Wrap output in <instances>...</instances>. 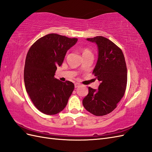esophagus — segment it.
Returning <instances> with one entry per match:
<instances>
[{
  "label": "esophagus",
  "instance_id": "34e87169",
  "mask_svg": "<svg viewBox=\"0 0 152 152\" xmlns=\"http://www.w3.org/2000/svg\"><path fill=\"white\" fill-rule=\"evenodd\" d=\"M80 86V84L79 83H75V88L78 87V86Z\"/></svg>",
  "mask_w": 152,
  "mask_h": 152
}]
</instances>
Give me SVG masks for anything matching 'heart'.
I'll list each match as a JSON object with an SVG mask.
<instances>
[{
  "label": "heart",
  "instance_id": "b5f03b06",
  "mask_svg": "<svg viewBox=\"0 0 152 152\" xmlns=\"http://www.w3.org/2000/svg\"><path fill=\"white\" fill-rule=\"evenodd\" d=\"M82 53H83V55H85V54H87V53H91V51L87 49V48H84L83 50V51H82Z\"/></svg>",
  "mask_w": 152,
  "mask_h": 152
}]
</instances>
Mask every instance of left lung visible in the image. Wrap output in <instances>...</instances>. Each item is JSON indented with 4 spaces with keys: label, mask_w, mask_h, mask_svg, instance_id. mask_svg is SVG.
I'll use <instances>...</instances> for the list:
<instances>
[{
    "label": "left lung",
    "mask_w": 152,
    "mask_h": 152,
    "mask_svg": "<svg viewBox=\"0 0 152 152\" xmlns=\"http://www.w3.org/2000/svg\"><path fill=\"white\" fill-rule=\"evenodd\" d=\"M86 39L98 47V60L92 73L101 83L98 90L89 86L83 105L90 113L104 116L113 111L124 97L127 82L126 63L122 50L108 39L97 36Z\"/></svg>",
    "instance_id": "obj_1"
}]
</instances>
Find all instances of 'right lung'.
<instances>
[{
    "instance_id": "obj_1",
    "label": "right lung",
    "mask_w": 152,
    "mask_h": 152,
    "mask_svg": "<svg viewBox=\"0 0 152 152\" xmlns=\"http://www.w3.org/2000/svg\"><path fill=\"white\" fill-rule=\"evenodd\" d=\"M77 41L50 34L39 39L28 51L24 67L25 88L34 105L46 115L62 111L75 88L71 81H60L54 76L67 50Z\"/></svg>"
}]
</instances>
